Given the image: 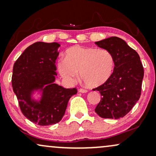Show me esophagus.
<instances>
[{"mask_svg":"<svg viewBox=\"0 0 156 156\" xmlns=\"http://www.w3.org/2000/svg\"><path fill=\"white\" fill-rule=\"evenodd\" d=\"M87 90H86V89H84V88H80L79 89V92H80V93H87Z\"/></svg>","mask_w":156,"mask_h":156,"instance_id":"1","label":"esophagus"}]
</instances>
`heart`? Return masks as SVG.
<instances>
[{
    "mask_svg": "<svg viewBox=\"0 0 156 156\" xmlns=\"http://www.w3.org/2000/svg\"><path fill=\"white\" fill-rule=\"evenodd\" d=\"M115 68L112 54L107 49L74 46L66 52V58H60L57 69L61 77L73 83L80 76L86 85L98 87L111 77Z\"/></svg>",
    "mask_w": 156,
    "mask_h": 156,
    "instance_id": "obj_1",
    "label": "heart"
}]
</instances>
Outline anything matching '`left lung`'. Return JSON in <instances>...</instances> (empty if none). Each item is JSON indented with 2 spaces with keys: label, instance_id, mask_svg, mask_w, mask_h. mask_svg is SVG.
<instances>
[{
  "label": "left lung",
  "instance_id": "1",
  "mask_svg": "<svg viewBox=\"0 0 156 156\" xmlns=\"http://www.w3.org/2000/svg\"><path fill=\"white\" fill-rule=\"evenodd\" d=\"M109 50L115 59L111 77L93 90L101 93V101L95 112L102 118H123L140 99L144 76L140 55L122 38L113 36L95 42Z\"/></svg>",
  "mask_w": 156,
  "mask_h": 156
}]
</instances>
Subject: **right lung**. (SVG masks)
Wrapping results in <instances>:
<instances>
[{
	"mask_svg": "<svg viewBox=\"0 0 156 156\" xmlns=\"http://www.w3.org/2000/svg\"><path fill=\"white\" fill-rule=\"evenodd\" d=\"M60 44L38 41L29 46L14 64L12 84L22 113L34 123L45 126L60 122L69 100L77 89L64 88L54 83L55 60ZM41 89L39 102L31 99V93Z\"/></svg>",
	"mask_w": 156,
	"mask_h": 156,
	"instance_id": "1",
	"label": "right lung"
}]
</instances>
